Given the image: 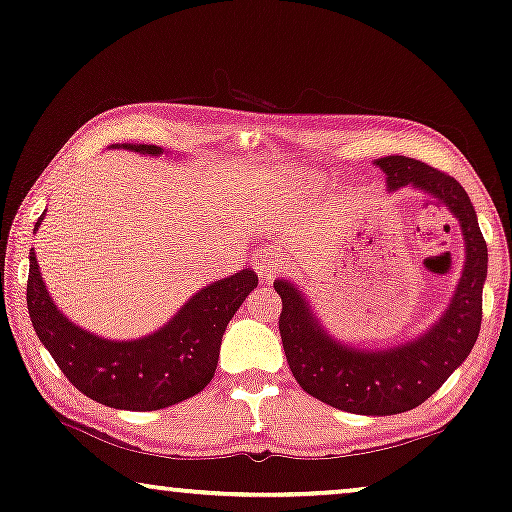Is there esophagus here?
Listing matches in <instances>:
<instances>
[{"instance_id": "1", "label": "esophagus", "mask_w": 512, "mask_h": 512, "mask_svg": "<svg viewBox=\"0 0 512 512\" xmlns=\"http://www.w3.org/2000/svg\"><path fill=\"white\" fill-rule=\"evenodd\" d=\"M279 268V254L277 251H272L270 247H263L261 251H258V272L265 279H270L272 275H275Z\"/></svg>"}]
</instances>
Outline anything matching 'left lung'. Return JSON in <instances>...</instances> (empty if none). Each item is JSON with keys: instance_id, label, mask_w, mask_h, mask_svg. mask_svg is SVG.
Instances as JSON below:
<instances>
[{"instance_id": "1", "label": "left lung", "mask_w": 512, "mask_h": 512, "mask_svg": "<svg viewBox=\"0 0 512 512\" xmlns=\"http://www.w3.org/2000/svg\"><path fill=\"white\" fill-rule=\"evenodd\" d=\"M377 165L387 174L389 191L401 186L422 188L438 205L450 207L461 223L466 265L443 319L408 345L387 352H359L321 331L296 286L277 279L275 291L282 298L279 335L300 387L338 410L380 417L422 405L471 354L482 324L487 242L468 193L450 174L405 156L380 158Z\"/></svg>"}]
</instances>
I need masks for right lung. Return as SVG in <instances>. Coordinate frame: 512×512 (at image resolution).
Returning <instances> with one entry per match:
<instances>
[{"label":"right lung","instance_id":"obj_1","mask_svg":"<svg viewBox=\"0 0 512 512\" xmlns=\"http://www.w3.org/2000/svg\"><path fill=\"white\" fill-rule=\"evenodd\" d=\"M125 149L160 153L153 144H125ZM256 284L254 270L235 272L195 293L160 331L142 340L114 342L83 331L60 314L32 251L27 310L41 345L81 394L118 410H160L186 401L212 382L228 321Z\"/></svg>","mask_w":512,"mask_h":512}]
</instances>
